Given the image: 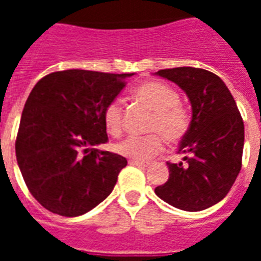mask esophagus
<instances>
[{
    "label": "esophagus",
    "instance_id": "obj_1",
    "mask_svg": "<svg viewBox=\"0 0 261 261\" xmlns=\"http://www.w3.org/2000/svg\"><path fill=\"white\" fill-rule=\"evenodd\" d=\"M128 164L131 165V166H140V168H147L148 165V162H140V161H133V159H131V161H128Z\"/></svg>",
    "mask_w": 261,
    "mask_h": 261
}]
</instances>
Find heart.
I'll use <instances>...</instances> for the list:
<instances>
[{"instance_id": "obj_1", "label": "heart", "mask_w": 261, "mask_h": 261, "mask_svg": "<svg viewBox=\"0 0 261 261\" xmlns=\"http://www.w3.org/2000/svg\"><path fill=\"white\" fill-rule=\"evenodd\" d=\"M134 97L137 102L152 112L148 130L162 134L168 142L180 141L186 136L190 125V116L186 109L179 105V93L172 86L159 81H147L137 86ZM103 123L112 137H119L121 134L123 110L119 103L112 102L105 108ZM159 135L155 133L142 137H127L114 145V151L133 161H147L156 155L164 147V139Z\"/></svg>"}]
</instances>
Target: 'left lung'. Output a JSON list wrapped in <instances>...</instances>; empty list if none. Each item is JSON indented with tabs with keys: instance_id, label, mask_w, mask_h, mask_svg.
Segmentation results:
<instances>
[{
	"instance_id": "1",
	"label": "left lung",
	"mask_w": 261,
	"mask_h": 261,
	"mask_svg": "<svg viewBox=\"0 0 261 261\" xmlns=\"http://www.w3.org/2000/svg\"><path fill=\"white\" fill-rule=\"evenodd\" d=\"M155 74L180 86L192 105V121L179 147L185 162L166 164L169 179L155 193L179 210L202 211L228 194L241 172L243 120L218 75L193 67L161 69Z\"/></svg>"
}]
</instances>
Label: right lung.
<instances>
[{"mask_svg":"<svg viewBox=\"0 0 261 261\" xmlns=\"http://www.w3.org/2000/svg\"><path fill=\"white\" fill-rule=\"evenodd\" d=\"M133 75L65 69L32 89L15 152L26 186L46 210L78 217L112 193L127 159L96 147L108 141L103 110Z\"/></svg>","mask_w":261,"mask_h":261,"instance_id":"right-lung-1","label":"right lung"}]
</instances>
